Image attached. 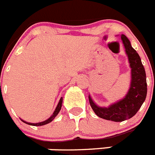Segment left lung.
Here are the masks:
<instances>
[{"label":"left lung","instance_id":"8db88e82","mask_svg":"<svg viewBox=\"0 0 155 155\" xmlns=\"http://www.w3.org/2000/svg\"><path fill=\"white\" fill-rule=\"evenodd\" d=\"M131 68L130 87L123 99L115 102L109 107H100L88 96L89 103L94 113L104 120L122 122L131 118L141 107L147 96L146 73L139 54L131 46L130 42L125 35H121Z\"/></svg>","mask_w":155,"mask_h":155}]
</instances>
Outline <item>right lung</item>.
Segmentation results:
<instances>
[{
    "label": "right lung",
    "instance_id": "add662e5",
    "mask_svg": "<svg viewBox=\"0 0 155 155\" xmlns=\"http://www.w3.org/2000/svg\"><path fill=\"white\" fill-rule=\"evenodd\" d=\"M62 103H63V98L61 97V99H60V101H59V103L58 105H57V108H56L55 111L53 112V115H52L51 116H50V118L48 119V120H45V121L43 122H41V123H37V124H31V123H28V122H25L24 121V120H21V121L24 122L25 124H28V125H31V126H36V127H38V126H43V125H46V124H49V123H50V122L53 121V120H54V118H55L56 116H57V114L59 113V112H60V110L61 109V107H62Z\"/></svg>",
    "mask_w": 155,
    "mask_h": 155
}]
</instances>
